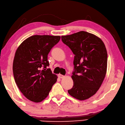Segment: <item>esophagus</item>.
Returning a JSON list of instances; mask_svg holds the SVG:
<instances>
[{
    "label": "esophagus",
    "instance_id": "obj_1",
    "mask_svg": "<svg viewBox=\"0 0 125 125\" xmlns=\"http://www.w3.org/2000/svg\"><path fill=\"white\" fill-rule=\"evenodd\" d=\"M58 77H59V78H63V77H64V75L60 74H58Z\"/></svg>",
    "mask_w": 125,
    "mask_h": 125
}]
</instances>
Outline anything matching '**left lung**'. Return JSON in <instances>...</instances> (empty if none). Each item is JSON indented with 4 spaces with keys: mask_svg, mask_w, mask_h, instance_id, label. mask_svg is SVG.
Returning <instances> with one entry per match:
<instances>
[{
    "mask_svg": "<svg viewBox=\"0 0 125 125\" xmlns=\"http://www.w3.org/2000/svg\"><path fill=\"white\" fill-rule=\"evenodd\" d=\"M62 42L74 54L73 87L70 94L80 100L95 94L105 77L107 53L105 44L96 35L85 31L62 36Z\"/></svg>",
    "mask_w": 125,
    "mask_h": 125,
    "instance_id": "1",
    "label": "left lung"
}]
</instances>
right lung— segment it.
Listing matches in <instances>:
<instances>
[{"instance_id":"1","label":"right lung","mask_w":125,"mask_h":125,"mask_svg":"<svg viewBox=\"0 0 125 125\" xmlns=\"http://www.w3.org/2000/svg\"><path fill=\"white\" fill-rule=\"evenodd\" d=\"M60 39V36L35 35L17 48L13 63L14 78L21 92L31 101H42L57 81V75L47 68V55Z\"/></svg>"}]
</instances>
